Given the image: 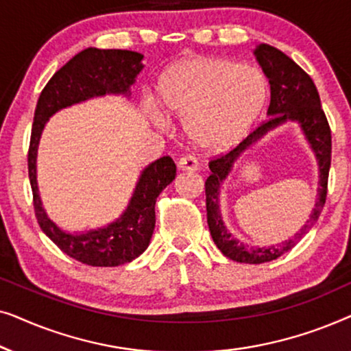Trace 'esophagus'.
Wrapping results in <instances>:
<instances>
[{"label": "esophagus", "instance_id": "esophagus-1", "mask_svg": "<svg viewBox=\"0 0 351 351\" xmlns=\"http://www.w3.org/2000/svg\"><path fill=\"white\" fill-rule=\"evenodd\" d=\"M177 167H179L180 171H198V161H196V158L193 156H182L179 161H177Z\"/></svg>", "mask_w": 351, "mask_h": 351}]
</instances>
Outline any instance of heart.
<instances>
[{
  "label": "heart",
  "mask_w": 351,
  "mask_h": 351,
  "mask_svg": "<svg viewBox=\"0 0 351 351\" xmlns=\"http://www.w3.org/2000/svg\"><path fill=\"white\" fill-rule=\"evenodd\" d=\"M158 94L167 114L185 119V132L196 147L222 152L237 145L261 118L270 83L254 65L190 56L167 66Z\"/></svg>",
  "instance_id": "heart-1"
}]
</instances>
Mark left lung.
I'll list each match as a JSON object with an SVG mask.
<instances>
[{
	"instance_id": "8db88e82",
	"label": "left lung",
	"mask_w": 351,
	"mask_h": 351,
	"mask_svg": "<svg viewBox=\"0 0 351 351\" xmlns=\"http://www.w3.org/2000/svg\"><path fill=\"white\" fill-rule=\"evenodd\" d=\"M258 64H261L263 73L267 75L268 83H270L271 100L267 114L270 118L263 121L249 134L243 142H239L233 150L225 155H220L209 161L210 176L206 179V210H208V225L210 237H213L215 246L225 257L232 258L239 263H263L275 261L282 254L291 251L297 241L304 238V234L313 227L318 220L323 206L326 203V195H328V177L330 167V128L328 118L321 107V100L318 89L313 80L289 59L285 52L270 45H258L254 51ZM286 121H297L301 124L306 138L309 141L312 149L315 152L320 167V186L319 198L314 213L307 223L301 229L299 234L289 242H285L278 247L270 248H249L244 247L237 240H234L231 234L226 232L221 220V215L218 209V195L221 182L231 171V167L237 156L261 138L271 128Z\"/></svg>"
}]
</instances>
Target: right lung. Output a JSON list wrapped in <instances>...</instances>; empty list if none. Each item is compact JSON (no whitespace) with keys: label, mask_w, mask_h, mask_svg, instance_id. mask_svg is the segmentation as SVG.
I'll return each mask as SVG.
<instances>
[{"label":"right lung","mask_w":351,"mask_h":351,"mask_svg":"<svg viewBox=\"0 0 351 351\" xmlns=\"http://www.w3.org/2000/svg\"><path fill=\"white\" fill-rule=\"evenodd\" d=\"M143 56L134 51L88 47L57 70L41 90L33 118L28 147V177L38 223L57 247L90 267H118L141 256L155 230V204L162 190L176 179L171 156L153 161L142 171L126 210L107 227L86 233H66L47 217L36 182V152L43 129L56 112L105 94L129 95V88L143 69Z\"/></svg>","instance_id":"add662e5"}]
</instances>
